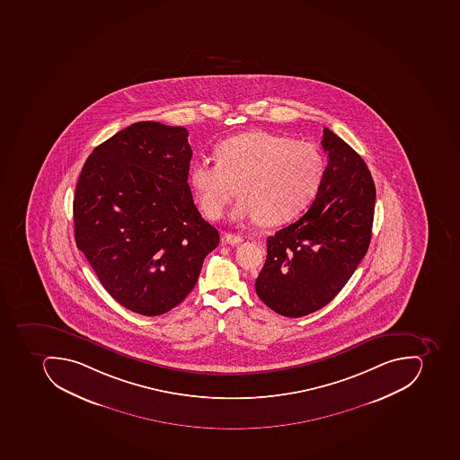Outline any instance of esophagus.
<instances>
[{
  "label": "esophagus",
  "mask_w": 460,
  "mask_h": 460,
  "mask_svg": "<svg viewBox=\"0 0 460 460\" xmlns=\"http://www.w3.org/2000/svg\"><path fill=\"white\" fill-rule=\"evenodd\" d=\"M224 241L229 243V245H238V243L243 241V236L238 235V234H226L224 236Z\"/></svg>",
  "instance_id": "1"
}]
</instances>
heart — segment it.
<instances>
[{"label":"heart","instance_id":"heart-1","mask_svg":"<svg viewBox=\"0 0 460 460\" xmlns=\"http://www.w3.org/2000/svg\"><path fill=\"white\" fill-rule=\"evenodd\" d=\"M215 156L214 164L197 161L190 173L200 209L211 219L224 214L238 185L236 219L289 221L312 204L325 176V156L318 146L268 131L225 139Z\"/></svg>","mask_w":460,"mask_h":460}]
</instances>
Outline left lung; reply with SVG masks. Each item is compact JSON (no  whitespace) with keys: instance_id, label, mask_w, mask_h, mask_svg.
I'll use <instances>...</instances> for the list:
<instances>
[{"instance_id":"8db88e82","label":"left lung","mask_w":460,"mask_h":460,"mask_svg":"<svg viewBox=\"0 0 460 460\" xmlns=\"http://www.w3.org/2000/svg\"><path fill=\"white\" fill-rule=\"evenodd\" d=\"M328 165L306 214L266 241L256 294L272 311L301 318L319 311L352 277L372 238L376 188L367 164L331 129Z\"/></svg>"}]
</instances>
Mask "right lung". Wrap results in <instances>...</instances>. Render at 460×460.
Returning <instances> with one entry per match:
<instances>
[{
	"instance_id": "right-lung-1",
	"label": "right lung",
	"mask_w": 460,
	"mask_h": 460,
	"mask_svg": "<svg viewBox=\"0 0 460 460\" xmlns=\"http://www.w3.org/2000/svg\"><path fill=\"white\" fill-rule=\"evenodd\" d=\"M192 149L183 127L135 122L93 149L74 197L76 248L118 304L171 311L194 289L218 229L188 185Z\"/></svg>"
}]
</instances>
